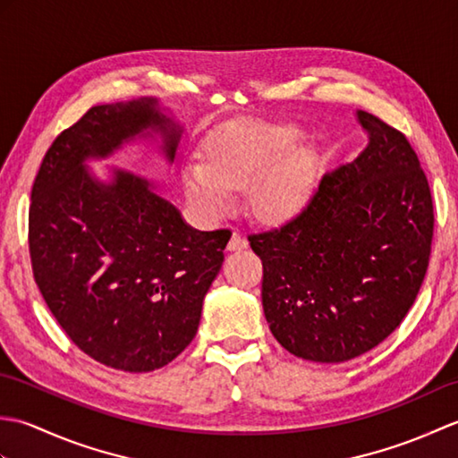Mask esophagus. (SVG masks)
<instances>
[{"label":"esophagus","instance_id":"34e87169","mask_svg":"<svg viewBox=\"0 0 458 458\" xmlns=\"http://www.w3.org/2000/svg\"><path fill=\"white\" fill-rule=\"evenodd\" d=\"M248 248V240L240 234V232H232V238L228 242L226 250L228 251H240V250H246Z\"/></svg>","mask_w":458,"mask_h":458}]
</instances>
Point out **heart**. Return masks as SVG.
Listing matches in <instances>:
<instances>
[{
  "mask_svg": "<svg viewBox=\"0 0 458 458\" xmlns=\"http://www.w3.org/2000/svg\"><path fill=\"white\" fill-rule=\"evenodd\" d=\"M289 123L246 122L220 131L207 145V161L184 163L182 182L189 200L208 216L226 210L234 191L248 187L256 216L267 222L293 218L305 208L317 179V153L298 141Z\"/></svg>",
  "mask_w": 458,
  "mask_h": 458,
  "instance_id": "heart-1",
  "label": "heart"
}]
</instances>
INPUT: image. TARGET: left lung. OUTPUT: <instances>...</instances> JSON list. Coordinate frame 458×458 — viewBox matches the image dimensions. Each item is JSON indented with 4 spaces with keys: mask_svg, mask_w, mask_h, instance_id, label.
I'll return each instance as SVG.
<instances>
[{
    "mask_svg": "<svg viewBox=\"0 0 458 458\" xmlns=\"http://www.w3.org/2000/svg\"><path fill=\"white\" fill-rule=\"evenodd\" d=\"M358 157L328 171L284 226L251 234L271 335L297 358L338 364L377 346L420 293L433 200L402 131L358 110Z\"/></svg>",
    "mask_w": 458,
    "mask_h": 458,
    "instance_id": "8db88e82",
    "label": "left lung"
}]
</instances>
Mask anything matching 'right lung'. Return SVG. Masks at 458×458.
<instances>
[{
  "mask_svg": "<svg viewBox=\"0 0 458 458\" xmlns=\"http://www.w3.org/2000/svg\"><path fill=\"white\" fill-rule=\"evenodd\" d=\"M155 135L173 163L182 128L157 98L94 106L48 148L29 208L47 307L82 352L123 372L163 368L191 344L230 240L191 228L153 181L115 167L102 181L89 169Z\"/></svg>",
  "mask_w": 458,
  "mask_h": 458,
  "instance_id": "1",
  "label": "right lung"
}]
</instances>
